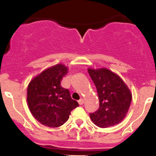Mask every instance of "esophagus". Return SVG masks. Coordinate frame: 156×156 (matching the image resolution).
Returning <instances> with one entry per match:
<instances>
[{"instance_id": "34e87169", "label": "esophagus", "mask_w": 156, "mask_h": 156, "mask_svg": "<svg viewBox=\"0 0 156 156\" xmlns=\"http://www.w3.org/2000/svg\"><path fill=\"white\" fill-rule=\"evenodd\" d=\"M84 100H83V99H81V100H78V104L79 105H83L84 104Z\"/></svg>"}]
</instances>
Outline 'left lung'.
I'll return each mask as SVG.
<instances>
[{
    "mask_svg": "<svg viewBox=\"0 0 156 156\" xmlns=\"http://www.w3.org/2000/svg\"><path fill=\"white\" fill-rule=\"evenodd\" d=\"M98 94L100 107L90 118L101 128L114 126L126 117L132 94L119 75L106 68H88Z\"/></svg>",
    "mask_w": 156,
    "mask_h": 156,
    "instance_id": "8db88e82",
    "label": "left lung"
}]
</instances>
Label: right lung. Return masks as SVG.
I'll return each instance as SVG.
<instances>
[{
    "label": "right lung",
    "instance_id": "obj_1",
    "mask_svg": "<svg viewBox=\"0 0 156 156\" xmlns=\"http://www.w3.org/2000/svg\"><path fill=\"white\" fill-rule=\"evenodd\" d=\"M68 72L64 64H56L36 75L28 85V106L33 117L44 126H62L68 121L71 111L78 106L69 90L60 84Z\"/></svg>",
    "mask_w": 156,
    "mask_h": 156
}]
</instances>
